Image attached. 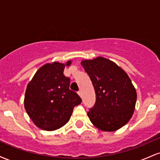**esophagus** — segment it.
<instances>
[{
  "instance_id": "1",
  "label": "esophagus",
  "mask_w": 160,
  "mask_h": 160,
  "mask_svg": "<svg viewBox=\"0 0 160 160\" xmlns=\"http://www.w3.org/2000/svg\"><path fill=\"white\" fill-rule=\"evenodd\" d=\"M78 95H80V97L82 96V92H81V91H80H80H78Z\"/></svg>"
}]
</instances>
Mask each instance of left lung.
Wrapping results in <instances>:
<instances>
[{
  "instance_id": "1",
  "label": "left lung",
  "mask_w": 160,
  "mask_h": 160,
  "mask_svg": "<svg viewBox=\"0 0 160 160\" xmlns=\"http://www.w3.org/2000/svg\"><path fill=\"white\" fill-rule=\"evenodd\" d=\"M95 92V103L87 114L99 129L113 132L126 125L135 110L137 94L131 80L114 62L98 57L82 61Z\"/></svg>"
}]
</instances>
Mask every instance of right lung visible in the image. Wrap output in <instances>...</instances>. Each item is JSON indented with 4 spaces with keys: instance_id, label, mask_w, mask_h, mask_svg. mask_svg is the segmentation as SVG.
<instances>
[{
    "instance_id": "add662e5",
    "label": "right lung",
    "mask_w": 160,
    "mask_h": 160,
    "mask_svg": "<svg viewBox=\"0 0 160 160\" xmlns=\"http://www.w3.org/2000/svg\"><path fill=\"white\" fill-rule=\"evenodd\" d=\"M71 65V61L66 65ZM65 65L46 64L28 84L25 108L38 127L47 131L61 128L68 122L73 109L82 99L69 89L70 78L63 74Z\"/></svg>"
}]
</instances>
